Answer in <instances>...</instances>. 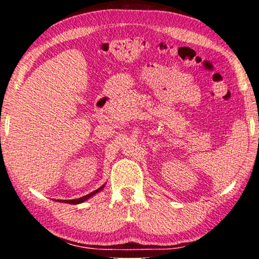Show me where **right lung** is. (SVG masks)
<instances>
[{
  "instance_id": "1",
  "label": "right lung",
  "mask_w": 259,
  "mask_h": 259,
  "mask_svg": "<svg viewBox=\"0 0 259 259\" xmlns=\"http://www.w3.org/2000/svg\"><path fill=\"white\" fill-rule=\"evenodd\" d=\"M105 185H106V184H104V185H102L99 188H97V190H96V191L89 193V194L82 196V198L74 199V200H56V201H58V202H63V203H69V204H80L82 202H84V201L89 200L90 198H93L95 194H97V193H99L100 191H103V188L105 187Z\"/></svg>"
}]
</instances>
